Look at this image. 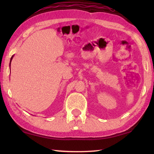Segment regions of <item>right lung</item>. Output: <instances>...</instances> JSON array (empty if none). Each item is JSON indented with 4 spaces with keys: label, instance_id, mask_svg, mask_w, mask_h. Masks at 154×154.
<instances>
[{
    "label": "right lung",
    "instance_id": "add662e5",
    "mask_svg": "<svg viewBox=\"0 0 154 154\" xmlns=\"http://www.w3.org/2000/svg\"><path fill=\"white\" fill-rule=\"evenodd\" d=\"M14 56H12V57L11 58V60H10V64H9V66H11V60H12L13 58H14Z\"/></svg>",
    "mask_w": 154,
    "mask_h": 154
}]
</instances>
